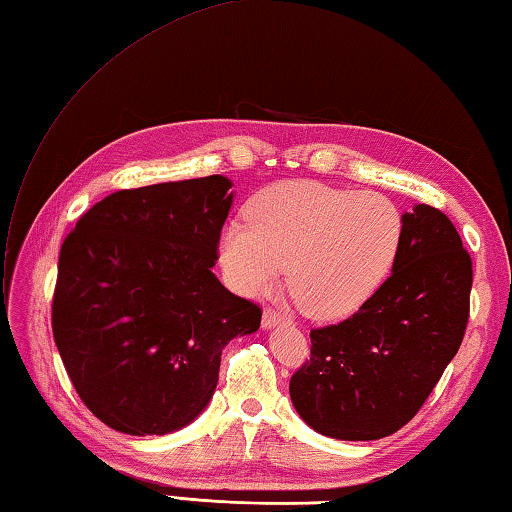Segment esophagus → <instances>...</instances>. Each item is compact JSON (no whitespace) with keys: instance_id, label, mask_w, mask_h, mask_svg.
I'll use <instances>...</instances> for the list:
<instances>
[{"instance_id":"esophagus-1","label":"esophagus","mask_w":512,"mask_h":512,"mask_svg":"<svg viewBox=\"0 0 512 512\" xmlns=\"http://www.w3.org/2000/svg\"><path fill=\"white\" fill-rule=\"evenodd\" d=\"M291 320L287 315H282L280 311L274 309H265L263 313V328H276V326H289Z\"/></svg>"}]
</instances>
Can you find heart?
I'll use <instances>...</instances> for the list:
<instances>
[{
	"mask_svg": "<svg viewBox=\"0 0 512 512\" xmlns=\"http://www.w3.org/2000/svg\"><path fill=\"white\" fill-rule=\"evenodd\" d=\"M401 241V212L379 192L282 181L254 197L247 221L223 227L219 260L243 295L267 293L287 265L300 309L315 320H339L383 285Z\"/></svg>",
	"mask_w": 512,
	"mask_h": 512,
	"instance_id": "heart-1",
	"label": "heart"
}]
</instances>
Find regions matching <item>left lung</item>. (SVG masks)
<instances>
[{"instance_id": "left-lung-1", "label": "left lung", "mask_w": 512, "mask_h": 512, "mask_svg": "<svg viewBox=\"0 0 512 512\" xmlns=\"http://www.w3.org/2000/svg\"><path fill=\"white\" fill-rule=\"evenodd\" d=\"M392 276L348 320L311 331L293 374L295 412L317 434L379 440L410 423L456 357L469 320L471 256L440 210L403 214Z\"/></svg>"}]
</instances>
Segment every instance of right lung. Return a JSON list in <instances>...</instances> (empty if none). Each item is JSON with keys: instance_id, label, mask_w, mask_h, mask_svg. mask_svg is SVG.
Listing matches in <instances>:
<instances>
[{"instance_id": "add662e5", "label": "right lung", "mask_w": 512, "mask_h": 512, "mask_svg": "<svg viewBox=\"0 0 512 512\" xmlns=\"http://www.w3.org/2000/svg\"><path fill=\"white\" fill-rule=\"evenodd\" d=\"M223 175L118 190L63 241L52 333L107 427L164 436L206 410L221 352L260 309L212 274L234 192Z\"/></svg>"}]
</instances>
